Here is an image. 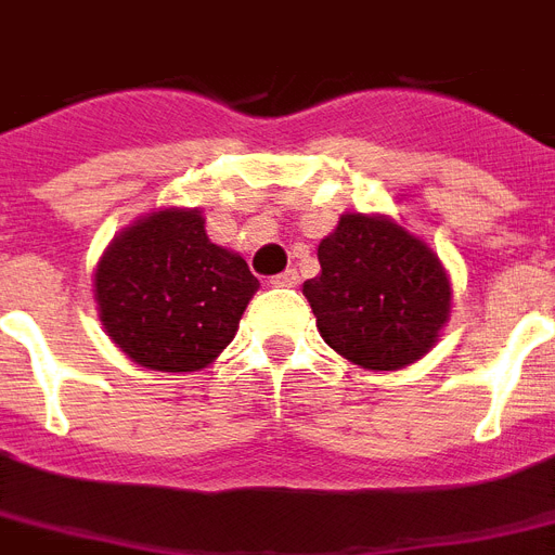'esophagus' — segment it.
Segmentation results:
<instances>
[{"label": "esophagus", "mask_w": 555, "mask_h": 555, "mask_svg": "<svg viewBox=\"0 0 555 555\" xmlns=\"http://www.w3.org/2000/svg\"><path fill=\"white\" fill-rule=\"evenodd\" d=\"M270 285H273V287H296V285H299V273H296V270H285V273H279V276L270 279Z\"/></svg>", "instance_id": "1"}]
</instances>
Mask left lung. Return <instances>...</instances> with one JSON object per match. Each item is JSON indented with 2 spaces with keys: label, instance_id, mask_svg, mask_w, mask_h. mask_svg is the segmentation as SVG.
<instances>
[{
  "label": "left lung",
  "instance_id": "8db88e82",
  "mask_svg": "<svg viewBox=\"0 0 555 555\" xmlns=\"http://www.w3.org/2000/svg\"><path fill=\"white\" fill-rule=\"evenodd\" d=\"M308 296L322 339L364 371H402L434 350L453 285L436 250L385 214H341L317 250Z\"/></svg>",
  "mask_w": 555,
  "mask_h": 555
}]
</instances>
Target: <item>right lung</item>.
Instances as JSON below:
<instances>
[{
    "label": "right lung",
    "instance_id": "1",
    "mask_svg": "<svg viewBox=\"0 0 555 555\" xmlns=\"http://www.w3.org/2000/svg\"><path fill=\"white\" fill-rule=\"evenodd\" d=\"M259 279L236 250L207 238L199 207H159L99 256V322L130 362L193 373L233 341Z\"/></svg>",
    "mask_w": 555,
    "mask_h": 555
}]
</instances>
